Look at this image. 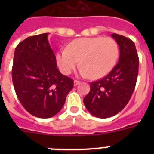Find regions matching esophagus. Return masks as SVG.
Instances as JSON below:
<instances>
[{
	"label": "esophagus",
	"mask_w": 154,
	"mask_h": 154,
	"mask_svg": "<svg viewBox=\"0 0 154 154\" xmlns=\"http://www.w3.org/2000/svg\"><path fill=\"white\" fill-rule=\"evenodd\" d=\"M79 83H80L79 81H77V80H75V81H74V85H75V86L78 85Z\"/></svg>",
	"instance_id": "1"
}]
</instances>
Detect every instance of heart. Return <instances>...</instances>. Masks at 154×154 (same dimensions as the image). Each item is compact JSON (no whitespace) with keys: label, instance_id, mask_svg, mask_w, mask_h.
I'll return each mask as SVG.
<instances>
[{"label":"heart","instance_id":"b5f03b06","mask_svg":"<svg viewBox=\"0 0 154 154\" xmlns=\"http://www.w3.org/2000/svg\"><path fill=\"white\" fill-rule=\"evenodd\" d=\"M119 54L117 42L111 38H82L69 43L66 50L58 51L55 60L63 74H70L79 61L81 75L99 79L112 70Z\"/></svg>","mask_w":154,"mask_h":154}]
</instances>
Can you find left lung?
Here are the masks:
<instances>
[{"label": "left lung", "instance_id": "obj_1", "mask_svg": "<svg viewBox=\"0 0 154 154\" xmlns=\"http://www.w3.org/2000/svg\"><path fill=\"white\" fill-rule=\"evenodd\" d=\"M119 48L118 63L106 77L90 83L83 99L94 116L102 119L119 113L130 101L137 83L139 58L134 42L123 35L112 34Z\"/></svg>", "mask_w": 154, "mask_h": 154}]
</instances>
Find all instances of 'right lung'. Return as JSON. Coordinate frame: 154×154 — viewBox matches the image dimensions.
<instances>
[{"mask_svg": "<svg viewBox=\"0 0 154 154\" xmlns=\"http://www.w3.org/2000/svg\"><path fill=\"white\" fill-rule=\"evenodd\" d=\"M48 33L31 36L16 47L12 81L19 101L31 115L50 118L63 107L73 80L57 68Z\"/></svg>", "mask_w": 154, "mask_h": 154, "instance_id": "add662e5", "label": "right lung"}]
</instances>
